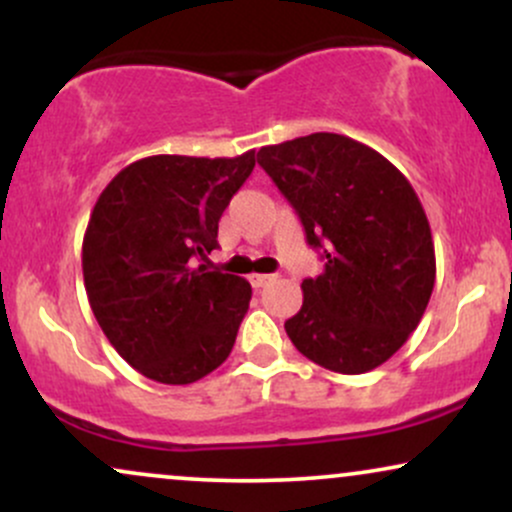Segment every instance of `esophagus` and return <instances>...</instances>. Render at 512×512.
<instances>
[{"label": "esophagus", "mask_w": 512, "mask_h": 512, "mask_svg": "<svg viewBox=\"0 0 512 512\" xmlns=\"http://www.w3.org/2000/svg\"><path fill=\"white\" fill-rule=\"evenodd\" d=\"M272 279H274L272 274H252L250 284H252V289H262V286H267Z\"/></svg>", "instance_id": "34e87169"}]
</instances>
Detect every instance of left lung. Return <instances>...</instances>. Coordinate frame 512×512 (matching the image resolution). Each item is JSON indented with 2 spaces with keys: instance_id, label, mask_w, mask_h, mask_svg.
Here are the masks:
<instances>
[{
  "instance_id": "8db88e82",
  "label": "left lung",
  "mask_w": 512,
  "mask_h": 512,
  "mask_svg": "<svg viewBox=\"0 0 512 512\" xmlns=\"http://www.w3.org/2000/svg\"><path fill=\"white\" fill-rule=\"evenodd\" d=\"M257 163L325 260L284 325L293 346L334 373L378 368L419 327L436 284L431 226L414 187L378 151L332 132L262 146Z\"/></svg>"
}]
</instances>
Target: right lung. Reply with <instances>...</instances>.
<instances>
[{
    "label": "right lung",
    "instance_id": "obj_1",
    "mask_svg": "<svg viewBox=\"0 0 512 512\" xmlns=\"http://www.w3.org/2000/svg\"><path fill=\"white\" fill-rule=\"evenodd\" d=\"M255 168L236 158L149 156L122 168L88 219L81 267L93 315L134 370L190 385L226 361L248 313L245 279L209 272L219 219Z\"/></svg>",
    "mask_w": 512,
    "mask_h": 512
}]
</instances>
